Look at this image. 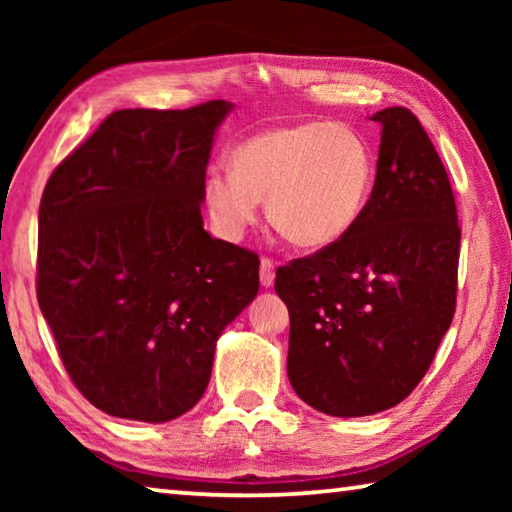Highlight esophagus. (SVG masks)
<instances>
[{
  "mask_svg": "<svg viewBox=\"0 0 512 512\" xmlns=\"http://www.w3.org/2000/svg\"><path fill=\"white\" fill-rule=\"evenodd\" d=\"M259 282H262V287H273L275 282V266H273V259L262 257V262H259Z\"/></svg>",
  "mask_w": 512,
  "mask_h": 512,
  "instance_id": "esophagus-1",
  "label": "esophagus"
}]
</instances>
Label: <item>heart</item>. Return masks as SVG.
I'll return each instance as SVG.
<instances>
[{
	"instance_id": "1",
	"label": "heart",
	"mask_w": 512,
	"mask_h": 512,
	"mask_svg": "<svg viewBox=\"0 0 512 512\" xmlns=\"http://www.w3.org/2000/svg\"><path fill=\"white\" fill-rule=\"evenodd\" d=\"M375 183L363 137L332 121H302L257 133L232 151V169L205 178V207L214 230L239 239L268 198L273 228L298 248H327L359 221Z\"/></svg>"
}]
</instances>
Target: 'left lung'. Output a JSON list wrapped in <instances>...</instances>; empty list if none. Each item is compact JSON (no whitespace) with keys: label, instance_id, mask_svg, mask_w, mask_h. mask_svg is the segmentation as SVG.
Here are the masks:
<instances>
[{"label":"left lung","instance_id":"8db88e82","mask_svg":"<svg viewBox=\"0 0 512 512\" xmlns=\"http://www.w3.org/2000/svg\"><path fill=\"white\" fill-rule=\"evenodd\" d=\"M370 119L381 124V144L359 221L275 273L291 318L293 391L336 418L406 400L456 311L461 228L443 160L411 110Z\"/></svg>","mask_w":512,"mask_h":512}]
</instances>
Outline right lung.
Instances as JSON below:
<instances>
[{
    "mask_svg": "<svg viewBox=\"0 0 512 512\" xmlns=\"http://www.w3.org/2000/svg\"><path fill=\"white\" fill-rule=\"evenodd\" d=\"M230 110H117L47 180L38 305L74 386L115 418L192 409L225 325L257 296L259 257L203 230L205 169Z\"/></svg>",
    "mask_w": 512,
    "mask_h": 512,
    "instance_id": "right-lung-1",
    "label": "right lung"
}]
</instances>
